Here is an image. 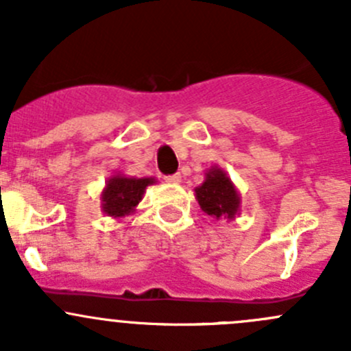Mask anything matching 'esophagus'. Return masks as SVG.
<instances>
[{"mask_svg": "<svg viewBox=\"0 0 351 351\" xmlns=\"http://www.w3.org/2000/svg\"><path fill=\"white\" fill-rule=\"evenodd\" d=\"M165 182H169V184H179V182H180V174L165 176Z\"/></svg>", "mask_w": 351, "mask_h": 351, "instance_id": "esophagus-1", "label": "esophagus"}]
</instances>
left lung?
<instances>
[{
	"instance_id": "left-lung-1",
	"label": "left lung",
	"mask_w": 351,
	"mask_h": 351,
	"mask_svg": "<svg viewBox=\"0 0 351 351\" xmlns=\"http://www.w3.org/2000/svg\"><path fill=\"white\" fill-rule=\"evenodd\" d=\"M196 199L201 209L213 219H233L240 211V194L219 167L206 172L204 182L196 187Z\"/></svg>"
}]
</instances>
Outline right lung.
Instances as JSON below:
<instances>
[{
	"label": "right lung",
	"mask_w": 351,
	"mask_h": 351,
	"mask_svg": "<svg viewBox=\"0 0 351 351\" xmlns=\"http://www.w3.org/2000/svg\"><path fill=\"white\" fill-rule=\"evenodd\" d=\"M155 184L154 177H125L121 174L108 179L106 187L101 193L103 213L113 218H123L135 211L136 204L142 201L145 189Z\"/></svg>",
	"instance_id": "1"
}]
</instances>
